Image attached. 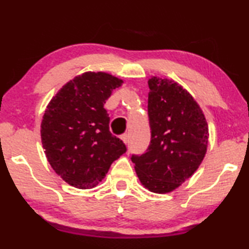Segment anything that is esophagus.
<instances>
[{"label": "esophagus", "mask_w": 249, "mask_h": 249, "mask_svg": "<svg viewBox=\"0 0 249 249\" xmlns=\"http://www.w3.org/2000/svg\"><path fill=\"white\" fill-rule=\"evenodd\" d=\"M121 141L124 142L125 145H127V144H128V135H127V134L122 135V136H121Z\"/></svg>", "instance_id": "34e87169"}]
</instances>
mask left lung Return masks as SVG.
Wrapping results in <instances>:
<instances>
[{
    "label": "left lung",
    "mask_w": 249,
    "mask_h": 249,
    "mask_svg": "<svg viewBox=\"0 0 249 249\" xmlns=\"http://www.w3.org/2000/svg\"><path fill=\"white\" fill-rule=\"evenodd\" d=\"M148 87L151 144L131 161L146 189L166 194L181 186L203 162L209 124L195 98L175 80L153 76Z\"/></svg>",
    "instance_id": "obj_1"
}]
</instances>
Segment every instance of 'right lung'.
<instances>
[{
    "label": "right lung",
    "mask_w": 249,
    "mask_h": 249,
    "mask_svg": "<svg viewBox=\"0 0 249 249\" xmlns=\"http://www.w3.org/2000/svg\"><path fill=\"white\" fill-rule=\"evenodd\" d=\"M122 83L110 73L87 71L68 81L46 107L40 124L44 152L56 175L70 186L96 187L127 151L111 134L104 108Z\"/></svg>",
    "instance_id": "1"
}]
</instances>
